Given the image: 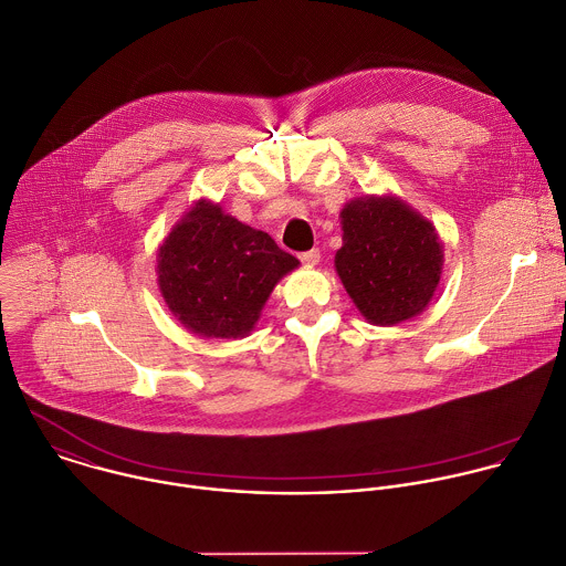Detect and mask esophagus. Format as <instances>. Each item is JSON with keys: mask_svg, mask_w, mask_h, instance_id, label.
Masks as SVG:
<instances>
[{"mask_svg": "<svg viewBox=\"0 0 566 566\" xmlns=\"http://www.w3.org/2000/svg\"><path fill=\"white\" fill-rule=\"evenodd\" d=\"M300 260H302V264H306V266H315V264L319 262V251H317V249H311V251L302 253Z\"/></svg>", "mask_w": 566, "mask_h": 566, "instance_id": "34e87169", "label": "esophagus"}]
</instances>
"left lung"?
I'll list each match as a JSON object with an SVG mask.
<instances>
[{
  "mask_svg": "<svg viewBox=\"0 0 566 566\" xmlns=\"http://www.w3.org/2000/svg\"><path fill=\"white\" fill-rule=\"evenodd\" d=\"M342 249L335 271L361 317L396 326L433 300L444 247L431 220L394 193L361 196L339 211Z\"/></svg>",
  "mask_w": 566,
  "mask_h": 566,
  "instance_id": "8db88e82",
  "label": "left lung"
}]
</instances>
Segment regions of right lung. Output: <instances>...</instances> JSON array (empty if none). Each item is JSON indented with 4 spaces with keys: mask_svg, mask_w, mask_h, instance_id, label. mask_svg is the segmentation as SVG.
I'll use <instances>...</instances> for the list:
<instances>
[{
    "mask_svg": "<svg viewBox=\"0 0 566 566\" xmlns=\"http://www.w3.org/2000/svg\"><path fill=\"white\" fill-rule=\"evenodd\" d=\"M300 266L275 240L202 198L157 249V286L175 319L200 337H247L277 282Z\"/></svg>",
    "mask_w": 566,
    "mask_h": 566,
    "instance_id": "add662e5",
    "label": "right lung"
}]
</instances>
